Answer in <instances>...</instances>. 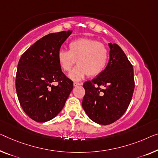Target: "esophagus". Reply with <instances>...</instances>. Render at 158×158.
Segmentation results:
<instances>
[{
    "label": "esophagus",
    "instance_id": "obj_1",
    "mask_svg": "<svg viewBox=\"0 0 158 158\" xmlns=\"http://www.w3.org/2000/svg\"><path fill=\"white\" fill-rule=\"evenodd\" d=\"M73 84H74V86H79V85H81V84L79 83V82H76V81H74V83H73Z\"/></svg>",
    "mask_w": 158,
    "mask_h": 158
}]
</instances>
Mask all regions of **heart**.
I'll use <instances>...</instances> for the list:
<instances>
[{
    "instance_id": "obj_1",
    "label": "heart",
    "mask_w": 158,
    "mask_h": 158,
    "mask_svg": "<svg viewBox=\"0 0 158 158\" xmlns=\"http://www.w3.org/2000/svg\"><path fill=\"white\" fill-rule=\"evenodd\" d=\"M69 50L61 49L57 53V61L64 72H69L75 62L78 65L69 73V78L79 81L89 74H100L106 67L109 51L104 44L90 38H78L69 44Z\"/></svg>"
}]
</instances>
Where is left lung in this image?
<instances>
[{
	"instance_id": "8db88e82",
	"label": "left lung",
	"mask_w": 158,
	"mask_h": 158,
	"mask_svg": "<svg viewBox=\"0 0 158 158\" xmlns=\"http://www.w3.org/2000/svg\"><path fill=\"white\" fill-rule=\"evenodd\" d=\"M110 59L97 77L84 82L82 107L94 122L109 125L126 111L133 96L135 81L133 68L122 49L109 43Z\"/></svg>"
}]
</instances>
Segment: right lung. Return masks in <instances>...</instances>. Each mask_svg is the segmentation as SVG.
Masks as SVG:
<instances>
[{
  "label": "right lung",
  "instance_id": "add662e5",
  "mask_svg": "<svg viewBox=\"0 0 158 158\" xmlns=\"http://www.w3.org/2000/svg\"><path fill=\"white\" fill-rule=\"evenodd\" d=\"M72 31L45 35L30 47L19 60L15 88L20 104L30 118L40 123L55 118L64 107L73 81L62 72L57 53ZM56 82L57 85L52 83Z\"/></svg>",
  "mask_w": 158,
  "mask_h": 158
}]
</instances>
